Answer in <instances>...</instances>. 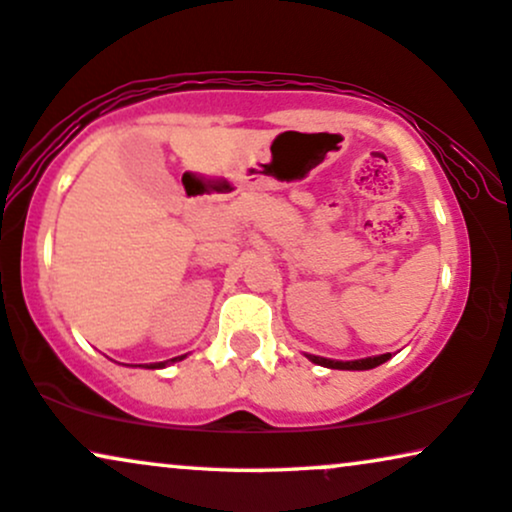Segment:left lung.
Instances as JSON below:
<instances>
[{
    "instance_id": "left-lung-1",
    "label": "left lung",
    "mask_w": 512,
    "mask_h": 512,
    "mask_svg": "<svg viewBox=\"0 0 512 512\" xmlns=\"http://www.w3.org/2000/svg\"><path fill=\"white\" fill-rule=\"evenodd\" d=\"M391 358V353H384V356H372V358H360V360H330V358H320V356H309L311 363L330 367V370H372L381 363Z\"/></svg>"
}]
</instances>
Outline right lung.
I'll return each instance as SVG.
<instances>
[{
	"label": "right lung",
	"instance_id": "add662e5",
	"mask_svg": "<svg viewBox=\"0 0 512 512\" xmlns=\"http://www.w3.org/2000/svg\"><path fill=\"white\" fill-rule=\"evenodd\" d=\"M182 358H185V356H177V358H170V360H163V363H152V365H149V367H152V370H154V367H166L168 363H177V360H182Z\"/></svg>",
	"mask_w": 512,
	"mask_h": 512
}]
</instances>
